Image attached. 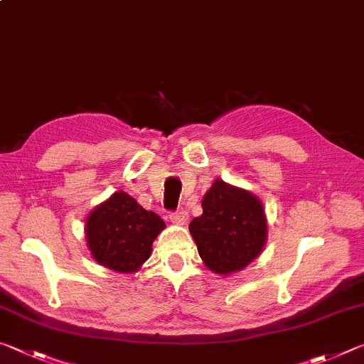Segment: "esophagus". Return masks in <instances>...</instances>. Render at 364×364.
Here are the masks:
<instances>
[{"label":"esophagus","instance_id":"esophagus-1","mask_svg":"<svg viewBox=\"0 0 364 364\" xmlns=\"http://www.w3.org/2000/svg\"><path fill=\"white\" fill-rule=\"evenodd\" d=\"M170 220H171V223H175V225H184L188 221V212L178 210V212L170 213Z\"/></svg>","mask_w":364,"mask_h":364}]
</instances>
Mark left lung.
I'll list each match as a JSON object with an SVG mask.
<instances>
[{"instance_id": "left-lung-1", "label": "left lung", "mask_w": 364, "mask_h": 364, "mask_svg": "<svg viewBox=\"0 0 364 364\" xmlns=\"http://www.w3.org/2000/svg\"><path fill=\"white\" fill-rule=\"evenodd\" d=\"M189 231L205 267L218 274L244 269L267 242V217L249 191L215 180L202 199V215Z\"/></svg>"}]
</instances>
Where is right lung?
<instances>
[{"mask_svg":"<svg viewBox=\"0 0 364 364\" xmlns=\"http://www.w3.org/2000/svg\"><path fill=\"white\" fill-rule=\"evenodd\" d=\"M165 228L157 213L117 191L88 215L86 244L95 260L119 273H134L151 257L152 242Z\"/></svg>","mask_w":364,"mask_h":364,"instance_id":"right-lung-1","label":"right lung"}]
</instances>
